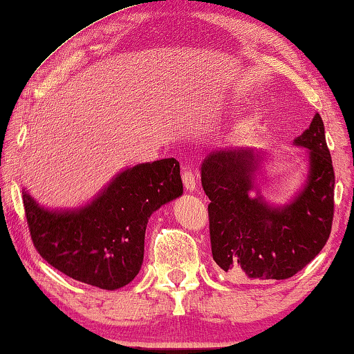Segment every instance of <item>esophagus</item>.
<instances>
[{
  "label": "esophagus",
  "instance_id": "esophagus-1",
  "mask_svg": "<svg viewBox=\"0 0 354 354\" xmlns=\"http://www.w3.org/2000/svg\"><path fill=\"white\" fill-rule=\"evenodd\" d=\"M182 180H183V187L187 188V190H196V177L195 174L192 172V169H185V171L182 172Z\"/></svg>",
  "mask_w": 354,
  "mask_h": 354
}]
</instances>
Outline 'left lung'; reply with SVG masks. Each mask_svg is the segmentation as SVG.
Returning <instances> with one entry per match:
<instances>
[{
  "label": "left lung",
  "instance_id": "obj_1",
  "mask_svg": "<svg viewBox=\"0 0 354 354\" xmlns=\"http://www.w3.org/2000/svg\"><path fill=\"white\" fill-rule=\"evenodd\" d=\"M295 145L309 149L308 182L287 206L251 198L259 158L251 148H225L201 164L209 198L212 259L234 280H283L311 263L327 243L333 221L332 158L316 113Z\"/></svg>",
  "mask_w": 354,
  "mask_h": 354
}]
</instances>
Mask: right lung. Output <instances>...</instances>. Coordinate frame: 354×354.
I'll list each match as a JSON object with an SVG mask.
<instances>
[{"instance_id": "right-lung-1", "label": "right lung", "mask_w": 354, "mask_h": 354, "mask_svg": "<svg viewBox=\"0 0 354 354\" xmlns=\"http://www.w3.org/2000/svg\"><path fill=\"white\" fill-rule=\"evenodd\" d=\"M183 193L180 164L167 158L125 169L84 207L50 211L22 192L30 236L48 264L79 282L115 290L143 263L149 216Z\"/></svg>"}]
</instances>
